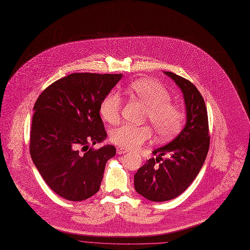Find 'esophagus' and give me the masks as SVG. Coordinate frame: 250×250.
I'll return each instance as SVG.
<instances>
[{"label": "esophagus", "instance_id": "34e87169", "mask_svg": "<svg viewBox=\"0 0 250 250\" xmlns=\"http://www.w3.org/2000/svg\"><path fill=\"white\" fill-rule=\"evenodd\" d=\"M126 152H128L127 149L123 148V147H117V153H118V154H125V153H126Z\"/></svg>", "mask_w": 250, "mask_h": 250}]
</instances>
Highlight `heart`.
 Returning <instances> with one entry per match:
<instances>
[{
	"label": "heart",
	"mask_w": 250,
	"mask_h": 250,
	"mask_svg": "<svg viewBox=\"0 0 250 250\" xmlns=\"http://www.w3.org/2000/svg\"><path fill=\"white\" fill-rule=\"evenodd\" d=\"M127 93L141 101L146 107L145 118L149 120L156 134L162 138L176 135L185 123V113L180 106L170 102V92L160 82L153 79H138L131 82ZM122 99L118 92L110 91L100 102L101 117L109 124H118L121 119ZM151 128L147 125H123L111 132L113 143L125 149L137 148L151 137Z\"/></svg>",
	"instance_id": "heart-1"
}]
</instances>
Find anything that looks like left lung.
I'll use <instances>...</instances> for the list:
<instances>
[{"mask_svg": "<svg viewBox=\"0 0 250 250\" xmlns=\"http://www.w3.org/2000/svg\"><path fill=\"white\" fill-rule=\"evenodd\" d=\"M164 73L183 92L187 123L176 138L155 149L152 153L157 158L146 161L134 175L137 193L154 202L174 199L192 184L202 168L210 144L208 116L202 95L189 80L171 71ZM165 154L167 158L163 159Z\"/></svg>", "mask_w": 250, "mask_h": 250, "instance_id": "8db88e82", "label": "left lung"}]
</instances>
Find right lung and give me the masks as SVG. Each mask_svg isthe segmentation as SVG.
<instances>
[{"label":"right lung","instance_id":"obj_1","mask_svg":"<svg viewBox=\"0 0 250 250\" xmlns=\"http://www.w3.org/2000/svg\"><path fill=\"white\" fill-rule=\"evenodd\" d=\"M123 74L75 72L48 86L38 97L30 131V155L48 187L69 201L98 192L106 163L116 147H89L104 141L103 97Z\"/></svg>","mask_w":250,"mask_h":250}]
</instances>
